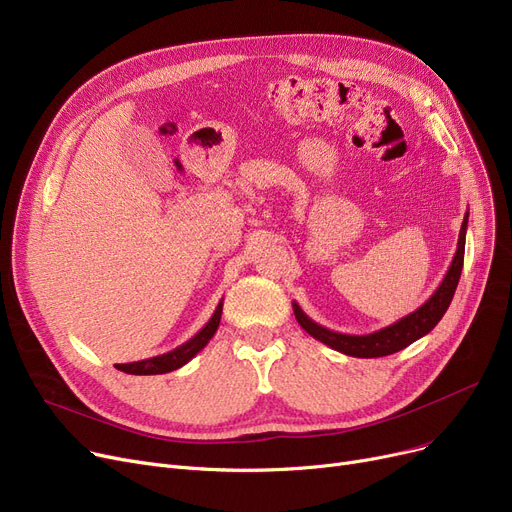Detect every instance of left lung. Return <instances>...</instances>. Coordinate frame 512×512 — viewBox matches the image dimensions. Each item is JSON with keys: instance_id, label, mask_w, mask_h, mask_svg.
<instances>
[{"instance_id": "8db88e82", "label": "left lung", "mask_w": 512, "mask_h": 512, "mask_svg": "<svg viewBox=\"0 0 512 512\" xmlns=\"http://www.w3.org/2000/svg\"><path fill=\"white\" fill-rule=\"evenodd\" d=\"M467 222H469V211L465 213V220L461 226L459 242H456V253L452 257V263L448 267V272L442 280V284L436 288V292L429 297L417 311L409 313L407 317H402L394 324L371 332V334H340L334 330H328L324 326H319L317 321H313L297 303H292L294 317L301 324V328L313 336L315 340L328 344L334 351L348 355V357H359V359H375V357H386L392 353L402 351L415 340L423 338L425 334L432 332L438 321L444 317L452 297L456 284H459L461 272H463V259H465V236H467Z\"/></svg>"}]
</instances>
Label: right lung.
Masks as SVG:
<instances>
[{
	"mask_svg": "<svg viewBox=\"0 0 512 512\" xmlns=\"http://www.w3.org/2000/svg\"><path fill=\"white\" fill-rule=\"evenodd\" d=\"M222 307H224V303L220 301L207 324L191 340H186L184 344L176 346L174 351L151 357V359L134 361V363H118L116 369L130 373V375H159V373H170V371L186 365L197 353L203 351L207 342L213 338L215 330H218L220 319H222Z\"/></svg>",
	"mask_w": 512,
	"mask_h": 512,
	"instance_id": "right-lung-1",
	"label": "right lung"
}]
</instances>
